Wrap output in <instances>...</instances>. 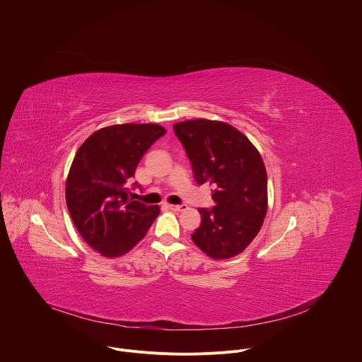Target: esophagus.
Listing matches in <instances>:
<instances>
[{"label": "esophagus", "instance_id": "esophagus-1", "mask_svg": "<svg viewBox=\"0 0 362 362\" xmlns=\"http://www.w3.org/2000/svg\"><path fill=\"white\" fill-rule=\"evenodd\" d=\"M168 209H171L173 211H184L187 210V205H168Z\"/></svg>", "mask_w": 362, "mask_h": 362}]
</instances>
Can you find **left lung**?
Here are the masks:
<instances>
[{"mask_svg":"<svg viewBox=\"0 0 362 362\" xmlns=\"http://www.w3.org/2000/svg\"><path fill=\"white\" fill-rule=\"evenodd\" d=\"M174 132L191 160L199 185L211 187L214 206L199 209L202 221L191 235L213 259L241 254L258 235L267 211V174L258 149L221 121L188 119Z\"/></svg>","mask_w":362,"mask_h":362,"instance_id":"left-lung-1","label":"left lung"}]
</instances>
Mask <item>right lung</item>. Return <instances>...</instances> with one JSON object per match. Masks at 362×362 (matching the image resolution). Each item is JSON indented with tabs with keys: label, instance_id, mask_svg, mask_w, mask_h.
I'll list each match as a JSON object with an SVG mask.
<instances>
[{
	"label": "right lung",
	"instance_id": "add662e5",
	"mask_svg": "<svg viewBox=\"0 0 362 362\" xmlns=\"http://www.w3.org/2000/svg\"><path fill=\"white\" fill-rule=\"evenodd\" d=\"M165 129L157 124H121L92 134L71 164L65 199L81 237L105 258L131 251L160 213L128 198V178Z\"/></svg>",
	"mask_w": 362,
	"mask_h": 362
}]
</instances>
